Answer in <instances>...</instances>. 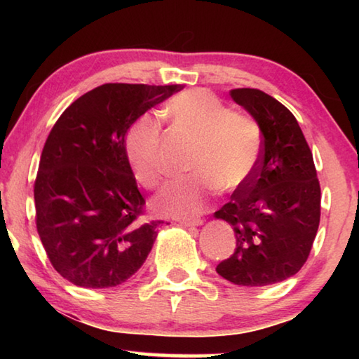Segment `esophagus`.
<instances>
[{"mask_svg": "<svg viewBox=\"0 0 359 359\" xmlns=\"http://www.w3.org/2000/svg\"><path fill=\"white\" fill-rule=\"evenodd\" d=\"M185 228H194V226H201L203 224L202 219H194V220H184V222H180Z\"/></svg>", "mask_w": 359, "mask_h": 359, "instance_id": "esophagus-1", "label": "esophagus"}]
</instances>
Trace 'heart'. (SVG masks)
Masks as SVG:
<instances>
[{
	"label": "heart",
	"mask_w": 359,
	"mask_h": 359,
	"mask_svg": "<svg viewBox=\"0 0 359 359\" xmlns=\"http://www.w3.org/2000/svg\"><path fill=\"white\" fill-rule=\"evenodd\" d=\"M166 112L197 143L189 165L194 175L168 187L154 207L170 216L193 217L205 210L207 196L216 187L234 191L247 184L261 157L262 131L253 117L230 111L203 89L175 95ZM125 148L140 185L156 188L162 184L165 171L158 156L157 118L144 114L137 120L126 134Z\"/></svg>",
	"instance_id": "b5f03b06"
}]
</instances>
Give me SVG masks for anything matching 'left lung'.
<instances>
[{
    "label": "left lung",
    "mask_w": 359,
    "mask_h": 359,
    "mask_svg": "<svg viewBox=\"0 0 359 359\" xmlns=\"http://www.w3.org/2000/svg\"><path fill=\"white\" fill-rule=\"evenodd\" d=\"M230 95L261 126L262 149L250 180L215 212L236 236L234 253L216 271L236 285L276 284L307 261L321 217V187L293 114L259 89Z\"/></svg>",
    "instance_id": "obj_1"
}]
</instances>
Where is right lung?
<instances>
[{
	"label": "right lung",
	"instance_id": "1",
	"mask_svg": "<svg viewBox=\"0 0 359 359\" xmlns=\"http://www.w3.org/2000/svg\"><path fill=\"white\" fill-rule=\"evenodd\" d=\"M180 89L106 83L77 98L49 133L34 185L36 231L53 269L74 285L116 287L147 261L163 222H139L144 199L125 137Z\"/></svg>",
	"mask_w": 359,
	"mask_h": 359
}]
</instances>
